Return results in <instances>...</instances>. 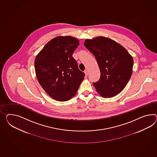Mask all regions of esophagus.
Segmentation results:
<instances>
[{"label":"esophagus","mask_w":157,"mask_h":157,"mask_svg":"<svg viewBox=\"0 0 157 157\" xmlns=\"http://www.w3.org/2000/svg\"><path fill=\"white\" fill-rule=\"evenodd\" d=\"M84 73L86 76H88V71L87 69H85L84 71Z\"/></svg>","instance_id":"1"}]
</instances>
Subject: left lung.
<instances>
[{
    "mask_svg": "<svg viewBox=\"0 0 157 157\" xmlns=\"http://www.w3.org/2000/svg\"><path fill=\"white\" fill-rule=\"evenodd\" d=\"M84 44L95 57L100 70V80L93 83L97 93L104 98L119 94L132 76V56L123 46L106 37L86 39Z\"/></svg>",
    "mask_w": 157,
    "mask_h": 157,
    "instance_id": "obj_1",
    "label": "left lung"
}]
</instances>
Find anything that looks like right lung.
Returning <instances> with one entry per match:
<instances>
[{
  "instance_id": "1",
  "label": "right lung",
  "mask_w": 157,
  "mask_h": 157,
  "mask_svg": "<svg viewBox=\"0 0 157 157\" xmlns=\"http://www.w3.org/2000/svg\"><path fill=\"white\" fill-rule=\"evenodd\" d=\"M79 44V40L72 36H57L45 45L35 58L37 80L55 100L71 99L84 78V73L78 69L72 57Z\"/></svg>"
}]
</instances>
